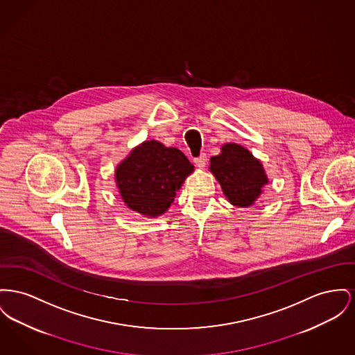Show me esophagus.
Returning <instances> with one entry per match:
<instances>
[{"label":"esophagus","instance_id":"esophagus-1","mask_svg":"<svg viewBox=\"0 0 355 355\" xmlns=\"http://www.w3.org/2000/svg\"><path fill=\"white\" fill-rule=\"evenodd\" d=\"M194 164H196V166L205 167V165H207V154L201 153L198 157H196Z\"/></svg>","mask_w":355,"mask_h":355}]
</instances>
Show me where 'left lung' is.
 Segmentation results:
<instances>
[{
    "label": "left lung",
    "instance_id": "obj_1",
    "mask_svg": "<svg viewBox=\"0 0 355 355\" xmlns=\"http://www.w3.org/2000/svg\"><path fill=\"white\" fill-rule=\"evenodd\" d=\"M221 150V154L210 158V171L230 204L240 208L250 207L268 182L264 168L244 147L228 144Z\"/></svg>",
    "mask_w": 355,
    "mask_h": 355
}]
</instances>
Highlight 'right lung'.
<instances>
[{"label": "right lung", "instance_id": "right-lung-1", "mask_svg": "<svg viewBox=\"0 0 355 355\" xmlns=\"http://www.w3.org/2000/svg\"><path fill=\"white\" fill-rule=\"evenodd\" d=\"M194 166L175 147L146 141L116 168V185L128 208L157 217L166 211Z\"/></svg>", "mask_w": 355, "mask_h": 355}]
</instances>
